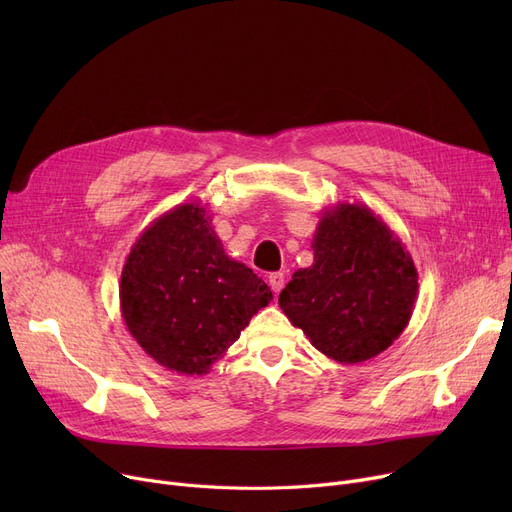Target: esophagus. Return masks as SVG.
I'll return each instance as SVG.
<instances>
[{
  "label": "esophagus",
  "mask_w": 512,
  "mask_h": 512,
  "mask_svg": "<svg viewBox=\"0 0 512 512\" xmlns=\"http://www.w3.org/2000/svg\"><path fill=\"white\" fill-rule=\"evenodd\" d=\"M267 280H270V286H272V290L278 294L282 288H284V282H286V276L282 274V272H274V274H270L267 276Z\"/></svg>",
  "instance_id": "1"
}]
</instances>
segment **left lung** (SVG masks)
<instances>
[{"label": "left lung", "instance_id": "left-lung-1", "mask_svg": "<svg viewBox=\"0 0 512 512\" xmlns=\"http://www.w3.org/2000/svg\"><path fill=\"white\" fill-rule=\"evenodd\" d=\"M313 265L292 274L280 307L309 342L344 365L378 357L405 332L417 299V267L402 240L367 205L324 211Z\"/></svg>", "mask_w": 512, "mask_h": 512}]
</instances>
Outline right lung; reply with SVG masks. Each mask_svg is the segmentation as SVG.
Here are the masks:
<instances>
[{"label": "right lung", "mask_w": 512, "mask_h": 512, "mask_svg": "<svg viewBox=\"0 0 512 512\" xmlns=\"http://www.w3.org/2000/svg\"><path fill=\"white\" fill-rule=\"evenodd\" d=\"M272 299L253 270L224 253L199 201L159 215L122 267L120 311L130 336L184 375L207 373Z\"/></svg>", "instance_id": "right-lung-1"}]
</instances>
